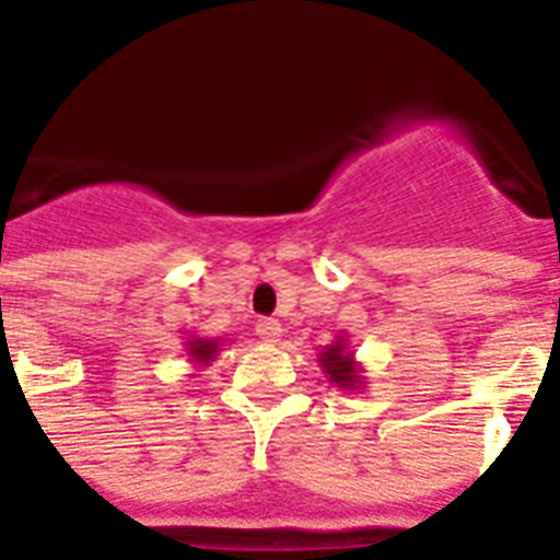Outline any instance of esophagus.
I'll use <instances>...</instances> for the list:
<instances>
[{
	"label": "esophagus",
	"mask_w": 560,
	"mask_h": 560,
	"mask_svg": "<svg viewBox=\"0 0 560 560\" xmlns=\"http://www.w3.org/2000/svg\"><path fill=\"white\" fill-rule=\"evenodd\" d=\"M255 330L266 345H275V341H280V336H283V325L277 323V319H260V323L255 325Z\"/></svg>",
	"instance_id": "obj_1"
}]
</instances>
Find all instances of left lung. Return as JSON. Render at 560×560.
Listing matches in <instances>:
<instances>
[{"label": "left lung", "instance_id": "1", "mask_svg": "<svg viewBox=\"0 0 560 560\" xmlns=\"http://www.w3.org/2000/svg\"><path fill=\"white\" fill-rule=\"evenodd\" d=\"M323 364L325 375L330 378V384L339 389H355L361 384V368L353 361V353L348 350V341L336 336V341L330 348L323 350Z\"/></svg>", "mask_w": 560, "mask_h": 560}]
</instances>
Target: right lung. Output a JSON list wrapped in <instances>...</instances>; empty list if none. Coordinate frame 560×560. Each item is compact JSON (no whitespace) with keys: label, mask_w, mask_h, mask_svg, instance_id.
I'll list each match as a JSON object with an SVG mask.
<instances>
[{"label":"right lung","mask_w":560,"mask_h":560,"mask_svg":"<svg viewBox=\"0 0 560 560\" xmlns=\"http://www.w3.org/2000/svg\"><path fill=\"white\" fill-rule=\"evenodd\" d=\"M187 355L196 364H210L219 355V339H190L187 341Z\"/></svg>","instance_id":"1"}]
</instances>
